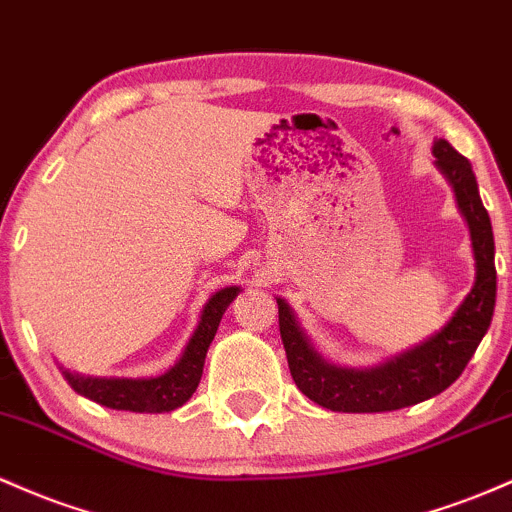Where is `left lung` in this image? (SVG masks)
Instances as JSON below:
<instances>
[{"mask_svg": "<svg viewBox=\"0 0 512 512\" xmlns=\"http://www.w3.org/2000/svg\"><path fill=\"white\" fill-rule=\"evenodd\" d=\"M433 154L435 166L452 186L457 208L469 227L476 271L472 290L440 331L370 367L329 363L312 346L290 304L283 297H275L292 380L304 396L324 409L382 413L433 399L462 375L491 326L496 307V244L491 217L481 203L479 183L469 159L447 140H433Z\"/></svg>", "mask_w": 512, "mask_h": 512, "instance_id": "8db88e82", "label": "left lung"}]
</instances>
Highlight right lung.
<instances>
[{
    "mask_svg": "<svg viewBox=\"0 0 512 512\" xmlns=\"http://www.w3.org/2000/svg\"><path fill=\"white\" fill-rule=\"evenodd\" d=\"M241 287L229 285L217 290L203 304L198 326H195L181 358L169 370L157 377H89L60 367L62 377L77 394L96 404L116 411L135 413H169L191 399L203 377V365L208 348L220 326L222 314L234 302Z\"/></svg>",
    "mask_w": 512,
    "mask_h": 512,
    "instance_id": "1",
    "label": "right lung"
}]
</instances>
